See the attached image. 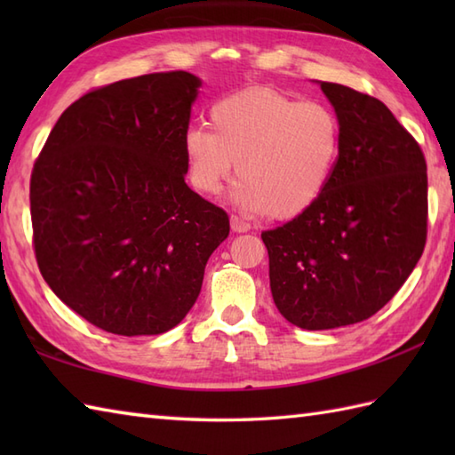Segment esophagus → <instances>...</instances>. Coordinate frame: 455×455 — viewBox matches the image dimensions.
I'll list each match as a JSON object with an SVG mask.
<instances>
[{
  "mask_svg": "<svg viewBox=\"0 0 455 455\" xmlns=\"http://www.w3.org/2000/svg\"><path fill=\"white\" fill-rule=\"evenodd\" d=\"M230 228H233L235 233H248L250 222H246V220H243L240 217L233 215V217H230Z\"/></svg>",
  "mask_w": 455,
  "mask_h": 455,
  "instance_id": "1",
  "label": "esophagus"
}]
</instances>
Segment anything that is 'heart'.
I'll return each instance as SVG.
<instances>
[{"label":"heart","instance_id":"b5f03b06","mask_svg":"<svg viewBox=\"0 0 455 455\" xmlns=\"http://www.w3.org/2000/svg\"><path fill=\"white\" fill-rule=\"evenodd\" d=\"M209 117L212 131L196 124L183 137L188 176L203 196H219L236 162L233 199L248 212L293 219L321 196L340 148V123L324 103L250 88L219 100Z\"/></svg>","mask_w":455,"mask_h":455}]
</instances>
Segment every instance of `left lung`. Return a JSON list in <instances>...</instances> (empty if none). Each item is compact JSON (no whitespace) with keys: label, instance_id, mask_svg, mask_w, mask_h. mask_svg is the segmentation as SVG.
I'll list each match as a JSON object with an SVG mask.
<instances>
[{"label":"left lung","instance_id":"obj_1","mask_svg":"<svg viewBox=\"0 0 455 455\" xmlns=\"http://www.w3.org/2000/svg\"><path fill=\"white\" fill-rule=\"evenodd\" d=\"M340 148L311 207L264 230L274 303L289 323L328 331L362 323L391 301L428 233L420 144L371 95L323 82Z\"/></svg>","mask_w":455,"mask_h":455}]
</instances>
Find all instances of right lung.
I'll return each mask as SVG.
<instances>
[{"label":"right lung","instance_id":"obj_1","mask_svg":"<svg viewBox=\"0 0 455 455\" xmlns=\"http://www.w3.org/2000/svg\"><path fill=\"white\" fill-rule=\"evenodd\" d=\"M199 78L156 72L68 108L31 173L33 248L44 282L93 326L162 334L196 305L227 211L186 183L183 137Z\"/></svg>","mask_w":455,"mask_h":455}]
</instances>
